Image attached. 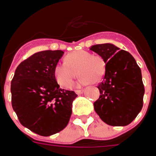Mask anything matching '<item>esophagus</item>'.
Wrapping results in <instances>:
<instances>
[{
    "label": "esophagus",
    "mask_w": 156,
    "mask_h": 156,
    "mask_svg": "<svg viewBox=\"0 0 156 156\" xmlns=\"http://www.w3.org/2000/svg\"><path fill=\"white\" fill-rule=\"evenodd\" d=\"M75 92L76 94H81L83 93V90H75Z\"/></svg>",
    "instance_id": "esophagus-1"
}]
</instances>
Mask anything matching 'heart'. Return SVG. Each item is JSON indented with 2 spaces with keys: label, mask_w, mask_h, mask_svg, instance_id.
<instances>
[{
  "label": "heart",
  "mask_w": 156,
  "mask_h": 156,
  "mask_svg": "<svg viewBox=\"0 0 156 156\" xmlns=\"http://www.w3.org/2000/svg\"><path fill=\"white\" fill-rule=\"evenodd\" d=\"M105 71L106 62L102 56L79 50L68 54L65 57L64 63L56 65L55 76L59 84L67 88L71 86L77 73L80 76V84L86 85L100 82Z\"/></svg>",
  "instance_id": "heart-1"
}]
</instances>
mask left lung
I'll list each match as a JSON object with an SVG mask.
<instances>
[{
	"instance_id": "1",
	"label": "left lung",
	"mask_w": 156,
	"mask_h": 156,
	"mask_svg": "<svg viewBox=\"0 0 156 156\" xmlns=\"http://www.w3.org/2000/svg\"><path fill=\"white\" fill-rule=\"evenodd\" d=\"M90 50L102 56L106 71L98 86L100 96L94 108L107 124H129L143 107L144 87L140 67L128 51L111 44H96Z\"/></svg>"
}]
</instances>
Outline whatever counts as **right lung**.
Returning <instances> with one entry per match:
<instances>
[{"mask_svg":"<svg viewBox=\"0 0 156 156\" xmlns=\"http://www.w3.org/2000/svg\"><path fill=\"white\" fill-rule=\"evenodd\" d=\"M62 51L37 52L16 68L11 83L12 105L19 122L41 136L62 130L69 121L77 94L60 88L55 67Z\"/></svg>","mask_w":156,"mask_h":156,"instance_id":"right-lung-1","label":"right lung"}]
</instances>
